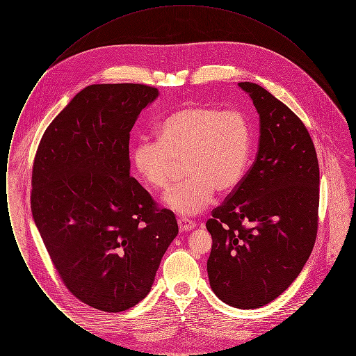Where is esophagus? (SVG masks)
<instances>
[{"instance_id":"34e87169","label":"esophagus","mask_w":356,"mask_h":356,"mask_svg":"<svg viewBox=\"0 0 356 356\" xmlns=\"http://www.w3.org/2000/svg\"><path fill=\"white\" fill-rule=\"evenodd\" d=\"M177 224H179V228H180L181 232L191 231V229H193V228L196 227V222H195V221H192L191 219H186V218H180V219L177 220Z\"/></svg>"}]
</instances>
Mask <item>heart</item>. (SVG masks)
Returning a JSON list of instances; mask_svg holds the SVG:
<instances>
[{"mask_svg": "<svg viewBox=\"0 0 356 356\" xmlns=\"http://www.w3.org/2000/svg\"><path fill=\"white\" fill-rule=\"evenodd\" d=\"M251 152V128L237 109L192 105L170 113L157 127V141L140 138L132 163L140 179L168 192L179 164L186 183L165 203L179 215L193 216L212 203L215 192H232L243 179Z\"/></svg>", "mask_w": 356, "mask_h": 356, "instance_id": "heart-1", "label": "heart"}]
</instances>
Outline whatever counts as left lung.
I'll return each mask as SVG.
<instances>
[{"label": "left lung", "mask_w": 356, "mask_h": 356, "mask_svg": "<svg viewBox=\"0 0 356 356\" xmlns=\"http://www.w3.org/2000/svg\"><path fill=\"white\" fill-rule=\"evenodd\" d=\"M254 102L260 138L252 167L207 229L209 284L227 305L271 303L303 270L318 234L319 163L305 124L254 83H238Z\"/></svg>", "instance_id": "obj_1"}]
</instances>
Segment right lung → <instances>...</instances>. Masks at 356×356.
Masks as SVG:
<instances>
[{
  "mask_svg": "<svg viewBox=\"0 0 356 356\" xmlns=\"http://www.w3.org/2000/svg\"><path fill=\"white\" fill-rule=\"evenodd\" d=\"M159 90L95 84L42 136L32 172V213L51 263L85 305L121 312L152 288L177 221L129 175V134Z\"/></svg>",
  "mask_w": 356,
  "mask_h": 356,
  "instance_id": "1",
  "label": "right lung"
}]
</instances>
